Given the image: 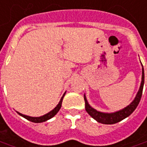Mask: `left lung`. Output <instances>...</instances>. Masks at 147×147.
Returning <instances> with one entry per match:
<instances>
[{"mask_svg": "<svg viewBox=\"0 0 147 147\" xmlns=\"http://www.w3.org/2000/svg\"><path fill=\"white\" fill-rule=\"evenodd\" d=\"M143 85H144V69H143V67H142V83H141L140 88L138 92L136 97L134 98V101L130 105H129L127 107L123 109L122 110H120V111L116 112V113H104L96 111L93 108L91 107L90 105H88L86 97L84 96L85 109H86L87 113L92 118H94L96 121H97L100 123L107 124V125L117 123V122L121 121V120L125 119V117H129L133 112L135 110V109L138 105L141 98H142Z\"/></svg>", "mask_w": 147, "mask_h": 147, "instance_id": "8db88e82", "label": "left lung"}]
</instances>
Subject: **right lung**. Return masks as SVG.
Returning a JSON list of instances; mask_svg holds the SVG:
<instances>
[{"label":"right lung","instance_id":"right-lung-1","mask_svg":"<svg viewBox=\"0 0 147 147\" xmlns=\"http://www.w3.org/2000/svg\"><path fill=\"white\" fill-rule=\"evenodd\" d=\"M64 95L65 93L63 94V96H62V98H61L60 101L59 103L57 105V106L53 110L48 113H47V114H45V115L42 116V117H29V116L26 115H24V114H22V113H20L18 112V113L19 115H21L22 117H25L26 119L29 120V121H30L32 122H35V123H40V122H43V121H47V120L51 119V117H53L57 113L59 112V110L60 109L61 105H62V101H63V96H64Z\"/></svg>","mask_w":147,"mask_h":147}]
</instances>
